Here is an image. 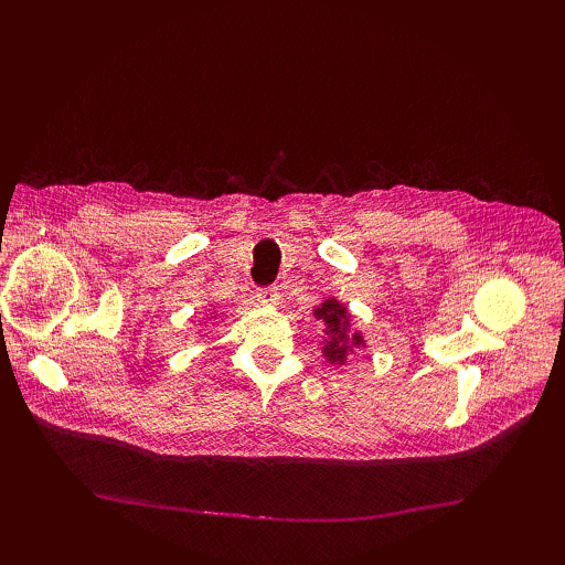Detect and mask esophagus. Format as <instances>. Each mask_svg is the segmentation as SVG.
<instances>
[{
  "label": "esophagus",
  "instance_id": "obj_1",
  "mask_svg": "<svg viewBox=\"0 0 565 565\" xmlns=\"http://www.w3.org/2000/svg\"><path fill=\"white\" fill-rule=\"evenodd\" d=\"M280 299L278 287H259L256 289V301L264 303V306H276Z\"/></svg>",
  "mask_w": 565,
  "mask_h": 565
}]
</instances>
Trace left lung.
<instances>
[{"label": "left lung", "mask_w": 565, "mask_h": 565, "mask_svg": "<svg viewBox=\"0 0 565 565\" xmlns=\"http://www.w3.org/2000/svg\"><path fill=\"white\" fill-rule=\"evenodd\" d=\"M324 324V337L322 339V355L328 358L332 365H344L347 355L353 349L365 347V339L361 332H351V316L344 303H339L334 297L324 299L320 306H316L313 313Z\"/></svg>", "instance_id": "1"}]
</instances>
